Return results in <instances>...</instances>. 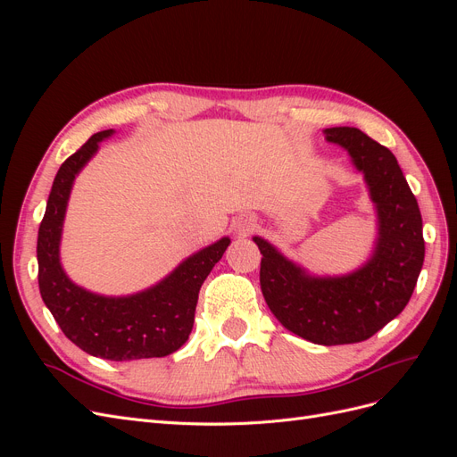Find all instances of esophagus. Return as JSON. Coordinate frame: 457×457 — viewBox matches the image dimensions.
Segmentation results:
<instances>
[{"instance_id": "34e87169", "label": "esophagus", "mask_w": 457, "mask_h": 457, "mask_svg": "<svg viewBox=\"0 0 457 457\" xmlns=\"http://www.w3.org/2000/svg\"><path fill=\"white\" fill-rule=\"evenodd\" d=\"M253 228H255V223L252 219H240L237 223V232L240 234V237H247V234H250Z\"/></svg>"}]
</instances>
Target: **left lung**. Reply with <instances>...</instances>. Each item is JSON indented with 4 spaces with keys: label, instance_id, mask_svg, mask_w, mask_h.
I'll list each match as a JSON object with an SVG mask.
<instances>
[{
    "label": "left lung",
    "instance_id": "left-lung-1",
    "mask_svg": "<svg viewBox=\"0 0 457 457\" xmlns=\"http://www.w3.org/2000/svg\"><path fill=\"white\" fill-rule=\"evenodd\" d=\"M364 173L378 210V240L364 267L343 276H311L274 245L253 238L259 282L269 309L295 336L316 345L370 339L404 311L425 259L423 220L393 152L356 128L324 129Z\"/></svg>",
    "mask_w": 457,
    "mask_h": 457
}]
</instances>
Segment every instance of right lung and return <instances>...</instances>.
Listing matches in <instances>:
<instances>
[{
  "mask_svg": "<svg viewBox=\"0 0 457 457\" xmlns=\"http://www.w3.org/2000/svg\"><path fill=\"white\" fill-rule=\"evenodd\" d=\"M112 133H95L64 160L54 177L37 232L39 294L62 334L87 354L116 362L168 356L188 339L200 287L230 240L220 238L204 247L156 286L128 297L96 295L68 278L59 259L68 196L76 175L93 158L99 143Z\"/></svg>",
  "mask_w": 457,
  "mask_h": 457,
  "instance_id": "right-lung-1",
  "label": "right lung"
}]
</instances>
